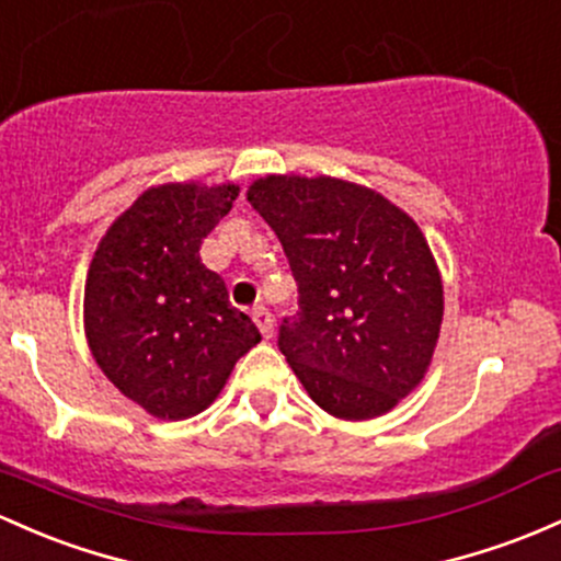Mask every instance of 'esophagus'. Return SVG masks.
<instances>
[{
  "mask_svg": "<svg viewBox=\"0 0 561 561\" xmlns=\"http://www.w3.org/2000/svg\"><path fill=\"white\" fill-rule=\"evenodd\" d=\"M252 322L257 324V330H261L263 337L274 335V319H271L268 309H263V306H257V309H252Z\"/></svg>",
  "mask_w": 561,
  "mask_h": 561,
  "instance_id": "esophagus-1",
  "label": "esophagus"
}]
</instances>
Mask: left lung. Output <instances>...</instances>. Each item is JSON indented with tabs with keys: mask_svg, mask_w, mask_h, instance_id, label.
Here are the masks:
<instances>
[{
	"mask_svg": "<svg viewBox=\"0 0 561 561\" xmlns=\"http://www.w3.org/2000/svg\"><path fill=\"white\" fill-rule=\"evenodd\" d=\"M248 202L274 229L298 282L279 351L324 412L370 421L421 386L445 290L426 237L375 188L330 175H266Z\"/></svg>",
	"mask_w": 561,
	"mask_h": 561,
	"instance_id": "left-lung-1",
	"label": "left lung"
}]
</instances>
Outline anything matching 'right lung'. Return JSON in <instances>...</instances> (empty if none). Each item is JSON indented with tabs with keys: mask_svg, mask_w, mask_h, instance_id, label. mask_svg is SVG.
Here are the masks:
<instances>
[{
	"mask_svg": "<svg viewBox=\"0 0 561 561\" xmlns=\"http://www.w3.org/2000/svg\"><path fill=\"white\" fill-rule=\"evenodd\" d=\"M239 196L237 183L146 188L98 242L84 282L95 365L159 421H186L218 399L261 332L233 309L199 248Z\"/></svg>",
	"mask_w": 561,
	"mask_h": 561,
	"instance_id": "obj_1",
	"label": "right lung"
}]
</instances>
